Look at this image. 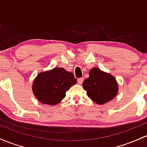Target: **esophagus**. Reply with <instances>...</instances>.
I'll list each match as a JSON object with an SVG mask.
<instances>
[{"instance_id":"1","label":"esophagus","mask_w":147,"mask_h":147,"mask_svg":"<svg viewBox=\"0 0 147 147\" xmlns=\"http://www.w3.org/2000/svg\"><path fill=\"white\" fill-rule=\"evenodd\" d=\"M83 78H79L78 79H77V82H78L79 84H82V83H83Z\"/></svg>"}]
</instances>
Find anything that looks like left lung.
Wrapping results in <instances>:
<instances>
[{"label": "left lung", "mask_w": 147, "mask_h": 147, "mask_svg": "<svg viewBox=\"0 0 147 147\" xmlns=\"http://www.w3.org/2000/svg\"><path fill=\"white\" fill-rule=\"evenodd\" d=\"M83 88L93 102L104 104L117 95L118 84L113 75L93 68L89 72V77L83 82Z\"/></svg>", "instance_id": "obj_1"}]
</instances>
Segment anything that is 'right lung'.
Listing matches in <instances>:
<instances>
[{"mask_svg":"<svg viewBox=\"0 0 147 147\" xmlns=\"http://www.w3.org/2000/svg\"><path fill=\"white\" fill-rule=\"evenodd\" d=\"M76 83L77 79L72 72L63 68H55L36 76L32 84V91L42 104L54 106L61 102L65 92Z\"/></svg>","mask_w":147,"mask_h":147,"instance_id":"add662e5","label":"right lung"}]
</instances>
